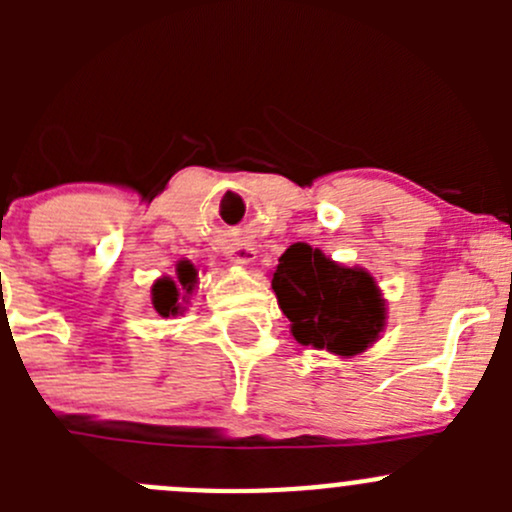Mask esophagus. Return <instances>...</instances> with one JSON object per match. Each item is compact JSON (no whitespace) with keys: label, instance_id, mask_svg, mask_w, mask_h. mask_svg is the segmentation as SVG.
Listing matches in <instances>:
<instances>
[{"label":"esophagus","instance_id":"esophagus-1","mask_svg":"<svg viewBox=\"0 0 512 512\" xmlns=\"http://www.w3.org/2000/svg\"><path fill=\"white\" fill-rule=\"evenodd\" d=\"M257 257V247L252 242H237L235 247H230V260L237 265H250Z\"/></svg>","mask_w":512,"mask_h":512}]
</instances>
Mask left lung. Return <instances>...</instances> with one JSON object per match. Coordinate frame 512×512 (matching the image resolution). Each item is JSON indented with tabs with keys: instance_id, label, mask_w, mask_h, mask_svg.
<instances>
[{
	"instance_id": "1",
	"label": "left lung",
	"mask_w": 512,
	"mask_h": 512,
	"mask_svg": "<svg viewBox=\"0 0 512 512\" xmlns=\"http://www.w3.org/2000/svg\"><path fill=\"white\" fill-rule=\"evenodd\" d=\"M272 289L292 322V337L304 347L349 359L369 349L386 327V302L374 277L304 242L280 257Z\"/></svg>"
}]
</instances>
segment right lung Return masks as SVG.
<instances>
[{
  "instance_id": "1",
  "label": "right lung",
  "mask_w": 512,
  "mask_h": 512,
  "mask_svg": "<svg viewBox=\"0 0 512 512\" xmlns=\"http://www.w3.org/2000/svg\"><path fill=\"white\" fill-rule=\"evenodd\" d=\"M195 285H198V270L188 260H180L175 265V277H160V280L153 282V309L165 319L183 314V304H188V297L193 294Z\"/></svg>"
}]
</instances>
